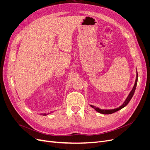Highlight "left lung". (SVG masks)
Masks as SVG:
<instances>
[{"label": "left lung", "mask_w": 150, "mask_h": 150, "mask_svg": "<svg viewBox=\"0 0 150 150\" xmlns=\"http://www.w3.org/2000/svg\"><path fill=\"white\" fill-rule=\"evenodd\" d=\"M137 80H138V74H137V71H136V81H135L134 85L132 90L129 92V95L128 96V97H127V98H126V100H125V101L123 102V104L121 106H119L118 108H114V109H100L98 107H97L96 106H93V105H90V106L92 108H93L94 109H95L96 111H97L98 112H99L100 114H111L114 113V112H117L118 111H119V110L122 109V108H123L124 107H125L126 106H127L128 104L129 101L131 100V99L132 98V96L134 95V93L136 88V86H137Z\"/></svg>", "instance_id": "8db88e82"}]
</instances>
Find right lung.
Wrapping results in <instances>:
<instances>
[{"label":"right lung","instance_id":"right-lung-1","mask_svg":"<svg viewBox=\"0 0 150 150\" xmlns=\"http://www.w3.org/2000/svg\"><path fill=\"white\" fill-rule=\"evenodd\" d=\"M50 113H41V115H48Z\"/></svg>","mask_w":150,"mask_h":150}]
</instances>
